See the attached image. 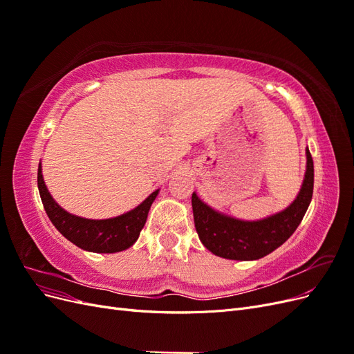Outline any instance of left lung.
Here are the masks:
<instances>
[{"label": "left lung", "mask_w": 354, "mask_h": 354, "mask_svg": "<svg viewBox=\"0 0 354 354\" xmlns=\"http://www.w3.org/2000/svg\"><path fill=\"white\" fill-rule=\"evenodd\" d=\"M306 174L301 189L292 203L261 220H241L211 208L195 192L192 208L198 236L214 255L227 260L251 261L263 259L289 239L301 223L312 202L315 168L308 147L306 149Z\"/></svg>", "instance_id": "obj_1"}]
</instances>
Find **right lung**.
<instances>
[{
  "label": "right lung",
  "mask_w": 354,
  "mask_h": 354,
  "mask_svg": "<svg viewBox=\"0 0 354 354\" xmlns=\"http://www.w3.org/2000/svg\"><path fill=\"white\" fill-rule=\"evenodd\" d=\"M38 190L50 221L63 236L84 251L99 254H113L130 248L138 239L149 209L159 194V189L152 192L140 205L118 217L91 220L73 216L53 199L42 177L41 162L38 165Z\"/></svg>",
  "instance_id": "right-lung-1"
}]
</instances>
